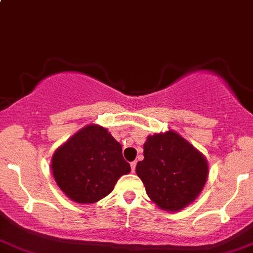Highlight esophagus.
Here are the masks:
<instances>
[{"instance_id": "1", "label": "esophagus", "mask_w": 253, "mask_h": 253, "mask_svg": "<svg viewBox=\"0 0 253 253\" xmlns=\"http://www.w3.org/2000/svg\"><path fill=\"white\" fill-rule=\"evenodd\" d=\"M130 167H131V171H135V168H136V162L130 163Z\"/></svg>"}]
</instances>
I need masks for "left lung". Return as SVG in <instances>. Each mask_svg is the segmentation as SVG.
Returning <instances> with one entry per match:
<instances>
[{"label": "left lung", "mask_w": 253, "mask_h": 253, "mask_svg": "<svg viewBox=\"0 0 253 253\" xmlns=\"http://www.w3.org/2000/svg\"><path fill=\"white\" fill-rule=\"evenodd\" d=\"M136 174L161 210L179 212L200 196L208 178L206 157L174 130L148 135Z\"/></svg>", "instance_id": "8db88e82"}]
</instances>
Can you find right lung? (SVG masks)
I'll list each match as a JSON object with an SVG mask.
<instances>
[{
  "label": "right lung",
  "mask_w": 253,
  "mask_h": 253,
  "mask_svg": "<svg viewBox=\"0 0 253 253\" xmlns=\"http://www.w3.org/2000/svg\"><path fill=\"white\" fill-rule=\"evenodd\" d=\"M51 169L63 194L80 205L102 200L131 170L122 145L98 124L84 126L59 146L51 158Z\"/></svg>",
  "instance_id": "right-lung-1"
}]
</instances>
